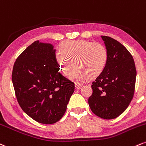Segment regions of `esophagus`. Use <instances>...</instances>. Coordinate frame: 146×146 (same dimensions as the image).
Returning <instances> with one entry per match:
<instances>
[{
  "label": "esophagus",
  "mask_w": 146,
  "mask_h": 146,
  "mask_svg": "<svg viewBox=\"0 0 146 146\" xmlns=\"http://www.w3.org/2000/svg\"><path fill=\"white\" fill-rule=\"evenodd\" d=\"M83 83H78V82H76L75 83V87L77 89V90H79V89L83 86Z\"/></svg>",
  "instance_id": "obj_1"
}]
</instances>
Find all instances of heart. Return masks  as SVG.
<instances>
[{
	"instance_id": "heart-1",
	"label": "heart",
	"mask_w": 146,
	"mask_h": 146,
	"mask_svg": "<svg viewBox=\"0 0 146 146\" xmlns=\"http://www.w3.org/2000/svg\"><path fill=\"white\" fill-rule=\"evenodd\" d=\"M56 61L63 74L71 78L93 79L100 76L108 61L107 48L100 43L87 40L66 41L56 53Z\"/></svg>"
}]
</instances>
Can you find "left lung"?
<instances>
[{"mask_svg": "<svg viewBox=\"0 0 146 146\" xmlns=\"http://www.w3.org/2000/svg\"><path fill=\"white\" fill-rule=\"evenodd\" d=\"M101 37L109 58L104 71L92 82L88 103L94 114L111 119L120 115L133 100L137 71L133 56L122 44L108 36Z\"/></svg>", "mask_w": 146, "mask_h": 146, "instance_id": "left-lung-1", "label": "left lung"}]
</instances>
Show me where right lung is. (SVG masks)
<instances>
[{"label":"right lung","instance_id":"add662e5","mask_svg":"<svg viewBox=\"0 0 146 146\" xmlns=\"http://www.w3.org/2000/svg\"><path fill=\"white\" fill-rule=\"evenodd\" d=\"M59 70L55 50L39 40L28 46L13 65L12 83L19 105L39 123L60 120L74 92V83Z\"/></svg>","mask_w":146,"mask_h":146}]
</instances>
